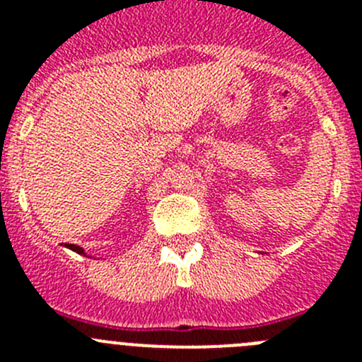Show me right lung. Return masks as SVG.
Masks as SVG:
<instances>
[{
  "label": "right lung",
  "mask_w": 362,
  "mask_h": 362,
  "mask_svg": "<svg viewBox=\"0 0 362 362\" xmlns=\"http://www.w3.org/2000/svg\"><path fill=\"white\" fill-rule=\"evenodd\" d=\"M65 246H66V248H70V250H72V252H76V254L86 255V252L83 250L81 246H78V245H69V243H65Z\"/></svg>",
  "instance_id": "add662e5"
}]
</instances>
